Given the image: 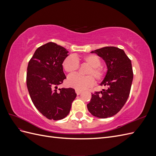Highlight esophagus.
<instances>
[{
  "instance_id": "1",
  "label": "esophagus",
  "mask_w": 156,
  "mask_h": 156,
  "mask_svg": "<svg viewBox=\"0 0 156 156\" xmlns=\"http://www.w3.org/2000/svg\"><path fill=\"white\" fill-rule=\"evenodd\" d=\"M75 92H76V94H77V95H79V94L82 92V91L81 90H75Z\"/></svg>"
}]
</instances>
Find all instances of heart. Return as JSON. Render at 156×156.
Returning <instances> with one entry per match:
<instances>
[{"mask_svg":"<svg viewBox=\"0 0 156 156\" xmlns=\"http://www.w3.org/2000/svg\"><path fill=\"white\" fill-rule=\"evenodd\" d=\"M83 61L90 66L86 72L87 76H81L78 74L71 75L67 79V84L70 87L79 90L86 89L92 86L94 83V77L97 81H100L104 78L105 72L101 68V60L98 56L90 55L84 56ZM63 68L66 72L69 73H73L79 69V63L78 59L73 55L67 56L62 63Z\"/></svg>","mask_w":156,"mask_h":156,"instance_id":"b5f03b06","label":"heart"}]
</instances>
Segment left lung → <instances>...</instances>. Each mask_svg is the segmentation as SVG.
I'll list each match as a JSON object with an SVG mask.
<instances>
[{"label":"left lung","mask_w":156,"mask_h":156,"mask_svg":"<svg viewBox=\"0 0 156 156\" xmlns=\"http://www.w3.org/2000/svg\"><path fill=\"white\" fill-rule=\"evenodd\" d=\"M91 53L106 63L107 72L100 85L108 88L92 94L87 108L93 116L107 119L119 112L129 97L133 78L131 62L124 50L116 47H105Z\"/></svg>","instance_id":"left-lung-1"}]
</instances>
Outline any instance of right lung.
<instances>
[{
    "label": "right lung",
    "instance_id": "obj_1",
    "mask_svg": "<svg viewBox=\"0 0 156 156\" xmlns=\"http://www.w3.org/2000/svg\"><path fill=\"white\" fill-rule=\"evenodd\" d=\"M63 47L49 42L37 48L27 67V86L32 103L49 120L63 119L77 96L72 88H58L66 78L62 63L69 55Z\"/></svg>",
    "mask_w": 156,
    "mask_h": 156
}]
</instances>
